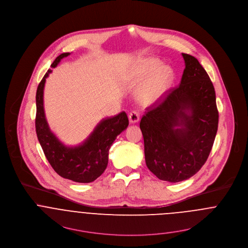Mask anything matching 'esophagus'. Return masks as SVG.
<instances>
[{"label":"esophagus","instance_id":"esophagus-1","mask_svg":"<svg viewBox=\"0 0 248 248\" xmlns=\"http://www.w3.org/2000/svg\"><path fill=\"white\" fill-rule=\"evenodd\" d=\"M139 118H140V115L136 111H133V112H131V113L129 114V120L133 124L134 123H137L139 121Z\"/></svg>","mask_w":248,"mask_h":248}]
</instances>
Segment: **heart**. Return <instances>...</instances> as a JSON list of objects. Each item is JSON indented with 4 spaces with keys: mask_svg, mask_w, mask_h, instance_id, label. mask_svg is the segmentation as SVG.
<instances>
[{
    "mask_svg": "<svg viewBox=\"0 0 248 248\" xmlns=\"http://www.w3.org/2000/svg\"><path fill=\"white\" fill-rule=\"evenodd\" d=\"M162 65L163 62L157 59H150L143 62L135 75V79L143 80L153 76ZM173 78L174 75L171 68L164 66L139 91L138 100L145 106L155 104L170 88Z\"/></svg>",
    "mask_w": 248,
    "mask_h": 248,
    "instance_id": "heart-1",
    "label": "heart"
}]
</instances>
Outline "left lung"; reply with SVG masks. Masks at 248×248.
<instances>
[{"instance_id":"obj_1","label":"left lung","mask_w":248,"mask_h":248,"mask_svg":"<svg viewBox=\"0 0 248 248\" xmlns=\"http://www.w3.org/2000/svg\"><path fill=\"white\" fill-rule=\"evenodd\" d=\"M186 67L177 87L147 108L140 121L148 169L160 180L177 183L197 173L218 130L214 86L198 60L182 53Z\"/></svg>"}]
</instances>
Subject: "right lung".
<instances>
[{
    "mask_svg": "<svg viewBox=\"0 0 248 248\" xmlns=\"http://www.w3.org/2000/svg\"><path fill=\"white\" fill-rule=\"evenodd\" d=\"M70 55L61 54L51 67L55 68L60 62ZM52 72L49 69L40 82L36 93V133L43 148L45 157L62 177L78 183H91L98 178L108 165L109 150L115 140L129 125L125 112L113 117L102 119L88 138L75 147H68L54 135L46 121L44 108V89L45 80Z\"/></svg>",
    "mask_w": 248,
    "mask_h": 248,
    "instance_id": "right-lung-1",
    "label": "right lung"
}]
</instances>
